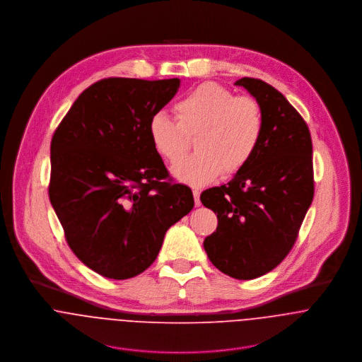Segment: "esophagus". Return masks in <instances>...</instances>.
I'll return each mask as SVG.
<instances>
[{"label":"esophagus","mask_w":362,"mask_h":362,"mask_svg":"<svg viewBox=\"0 0 362 362\" xmlns=\"http://www.w3.org/2000/svg\"><path fill=\"white\" fill-rule=\"evenodd\" d=\"M192 194H194V199H195V205L199 206L201 205V191L198 188H192Z\"/></svg>","instance_id":"1"}]
</instances>
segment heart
Returning a JSON list of instances; mask_svg holds the SVG:
<instances>
[{"mask_svg": "<svg viewBox=\"0 0 362 362\" xmlns=\"http://www.w3.org/2000/svg\"><path fill=\"white\" fill-rule=\"evenodd\" d=\"M175 119L163 111L148 122L156 153L168 163L177 161L195 141V155L173 165V175L194 187L206 185L218 175L231 177L247 167L258 151L264 114L255 98L237 96L230 89L202 83L175 105Z\"/></svg>", "mask_w": 362, "mask_h": 362, "instance_id": "b5f03b06", "label": "heart"}]
</instances>
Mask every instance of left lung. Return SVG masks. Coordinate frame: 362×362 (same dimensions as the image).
<instances>
[{"label": "left lung", "instance_id": "obj_1", "mask_svg": "<svg viewBox=\"0 0 362 362\" xmlns=\"http://www.w3.org/2000/svg\"><path fill=\"white\" fill-rule=\"evenodd\" d=\"M264 114L258 151L244 170L202 192L217 213V228L205 238L210 262L238 280L273 270L291 251L313 199L310 129L300 112L269 83L243 78Z\"/></svg>", "mask_w": 362, "mask_h": 362}]
</instances>
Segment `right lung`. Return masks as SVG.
Returning <instances> with one entry per match:
<instances>
[{
	"instance_id": "1",
	"label": "right lung",
	"mask_w": 362,
	"mask_h": 362,
	"mask_svg": "<svg viewBox=\"0 0 362 362\" xmlns=\"http://www.w3.org/2000/svg\"><path fill=\"white\" fill-rule=\"evenodd\" d=\"M178 88V78L102 79L52 135L50 202L72 252L104 277L145 272L167 230L194 207L191 188L171 181L148 134Z\"/></svg>"
}]
</instances>
